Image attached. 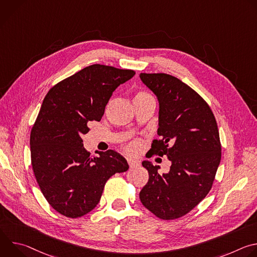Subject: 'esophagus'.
I'll return each instance as SVG.
<instances>
[{
  "mask_svg": "<svg viewBox=\"0 0 257 257\" xmlns=\"http://www.w3.org/2000/svg\"><path fill=\"white\" fill-rule=\"evenodd\" d=\"M127 161H128V165H129L130 168L135 167V166H137L139 164V162L136 159H133V158H128Z\"/></svg>",
  "mask_w": 257,
  "mask_h": 257,
  "instance_id": "esophagus-1",
  "label": "esophagus"
}]
</instances>
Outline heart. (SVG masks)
<instances>
[{
	"instance_id": "heart-1",
	"label": "heart",
	"mask_w": 257,
	"mask_h": 257,
	"mask_svg": "<svg viewBox=\"0 0 257 257\" xmlns=\"http://www.w3.org/2000/svg\"><path fill=\"white\" fill-rule=\"evenodd\" d=\"M146 97H151V95H150L149 93H146V92L140 91V92H138V93L135 95L134 100H136V99H143V98H146ZM139 148H140V142H139V141H133V142L130 143V145H129V150H130V151H133V152L137 151Z\"/></svg>"
}]
</instances>
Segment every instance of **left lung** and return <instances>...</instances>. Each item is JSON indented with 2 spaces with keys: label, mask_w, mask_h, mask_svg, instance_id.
Wrapping results in <instances>:
<instances>
[{
  "label": "left lung",
  "mask_w": 257,
  "mask_h": 257,
  "mask_svg": "<svg viewBox=\"0 0 257 257\" xmlns=\"http://www.w3.org/2000/svg\"><path fill=\"white\" fill-rule=\"evenodd\" d=\"M141 81L159 100L161 139L151 152L171 162L169 173L143 161L149 182L141 189V203L162 219L181 217L209 192L221 162L216 121L205 100L180 79L165 73H140Z\"/></svg>",
  "instance_id": "1"
}]
</instances>
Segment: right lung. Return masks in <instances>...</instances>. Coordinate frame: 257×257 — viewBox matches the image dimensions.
<instances>
[{
  "mask_svg": "<svg viewBox=\"0 0 257 257\" xmlns=\"http://www.w3.org/2000/svg\"><path fill=\"white\" fill-rule=\"evenodd\" d=\"M135 75L133 70L94 64L56 84L46 95L30 134L31 165L51 206L79 217L100 200L105 182L129 169L119 153L90 157L82 136L90 121H100L114 90Z\"/></svg>",
  "mask_w": 257,
  "mask_h": 257,
  "instance_id": "right-lung-1",
  "label": "right lung"
}]
</instances>
